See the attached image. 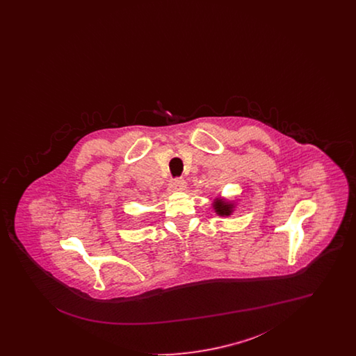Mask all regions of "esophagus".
Wrapping results in <instances>:
<instances>
[{
    "instance_id": "obj_1",
    "label": "esophagus",
    "mask_w": 356,
    "mask_h": 356,
    "mask_svg": "<svg viewBox=\"0 0 356 356\" xmlns=\"http://www.w3.org/2000/svg\"><path fill=\"white\" fill-rule=\"evenodd\" d=\"M186 181L183 179H176L170 183L168 186V191L170 192H180V191H184L186 189Z\"/></svg>"
}]
</instances>
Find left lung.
Wrapping results in <instances>:
<instances>
[{"label": "left lung", "mask_w": 356, "mask_h": 356, "mask_svg": "<svg viewBox=\"0 0 356 356\" xmlns=\"http://www.w3.org/2000/svg\"><path fill=\"white\" fill-rule=\"evenodd\" d=\"M235 207H236V204L231 202V200H228V199H225V197H221V196L215 197L213 203H212V208L216 212V215L218 216H224V218L225 216L227 218L231 216L234 213V211H235Z\"/></svg>", "instance_id": "left-lung-1"}]
</instances>
